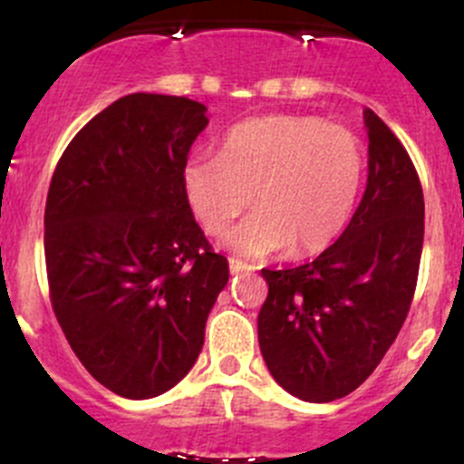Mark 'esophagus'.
I'll use <instances>...</instances> for the list:
<instances>
[{"label": "esophagus", "mask_w": 464, "mask_h": 464, "mask_svg": "<svg viewBox=\"0 0 464 464\" xmlns=\"http://www.w3.org/2000/svg\"><path fill=\"white\" fill-rule=\"evenodd\" d=\"M228 266H231V274H240V271L251 269L249 265H245V262L237 260V258H228Z\"/></svg>", "instance_id": "esophagus-1"}]
</instances>
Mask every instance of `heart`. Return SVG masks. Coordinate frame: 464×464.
Returning a JSON list of instances; mask_svg holds the SVG:
<instances>
[{
	"instance_id": "1",
	"label": "heart",
	"mask_w": 464,
	"mask_h": 464,
	"mask_svg": "<svg viewBox=\"0 0 464 464\" xmlns=\"http://www.w3.org/2000/svg\"><path fill=\"white\" fill-rule=\"evenodd\" d=\"M363 145L353 130L314 116H260L224 137L222 154L199 152L184 166V193L208 236L233 231L246 258L287 251L312 256L343 231L363 179Z\"/></svg>"
}]
</instances>
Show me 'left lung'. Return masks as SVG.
<instances>
[{"instance_id": "1", "label": "left lung", "mask_w": 464, "mask_h": 464, "mask_svg": "<svg viewBox=\"0 0 464 464\" xmlns=\"http://www.w3.org/2000/svg\"><path fill=\"white\" fill-rule=\"evenodd\" d=\"M368 184L339 240L296 269H262L269 285L258 341L276 382L305 401L362 386L400 334L418 285L424 195L400 139L372 110Z\"/></svg>"}]
</instances>
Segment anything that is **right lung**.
<instances>
[{
  "label": "right lung",
  "instance_id": "obj_1",
  "mask_svg": "<svg viewBox=\"0 0 464 464\" xmlns=\"http://www.w3.org/2000/svg\"><path fill=\"white\" fill-rule=\"evenodd\" d=\"M206 125V107L186 96L119 98L72 139L46 195L55 319L89 375L128 400L188 375L228 280L184 193Z\"/></svg>",
  "mask_w": 464,
  "mask_h": 464
}]
</instances>
